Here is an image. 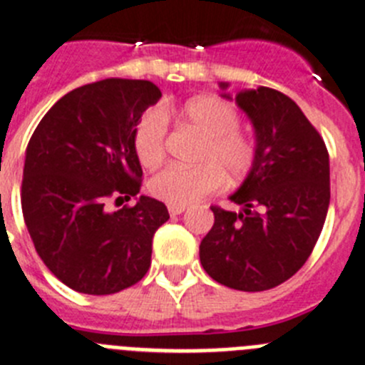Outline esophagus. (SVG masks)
<instances>
[{
    "label": "esophagus",
    "mask_w": 365,
    "mask_h": 365,
    "mask_svg": "<svg viewBox=\"0 0 365 365\" xmlns=\"http://www.w3.org/2000/svg\"><path fill=\"white\" fill-rule=\"evenodd\" d=\"M185 206H168V212L170 215L175 217V215H180V213H185Z\"/></svg>",
    "instance_id": "1"
}]
</instances>
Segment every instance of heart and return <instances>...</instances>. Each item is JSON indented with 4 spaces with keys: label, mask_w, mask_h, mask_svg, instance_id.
<instances>
[{
    "label": "heart",
    "mask_w": 365,
    "mask_h": 365,
    "mask_svg": "<svg viewBox=\"0 0 365 365\" xmlns=\"http://www.w3.org/2000/svg\"><path fill=\"white\" fill-rule=\"evenodd\" d=\"M168 110L145 113L133 133V148L145 168H155L165 159ZM180 123L205 135L192 168L168 166L150 179L148 190L155 199L170 206L195 205L222 186L224 175L240 180L255 166L257 146L248 133L239 130V113L230 103L212 96L193 98L182 106Z\"/></svg>",
    "instance_id": "1"
}]
</instances>
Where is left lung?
Instances as JSON below:
<instances>
[{"label": "left lung", "instance_id": "8db88e82", "mask_svg": "<svg viewBox=\"0 0 365 365\" xmlns=\"http://www.w3.org/2000/svg\"><path fill=\"white\" fill-rule=\"evenodd\" d=\"M228 88V83H220ZM228 98V93H222ZM255 128L257 160L230 199L212 206L213 228L199 246L205 272L239 292L286 282L312 255L329 208V153L293 99L267 86L235 96Z\"/></svg>", "mask_w": 365, "mask_h": 365}]
</instances>
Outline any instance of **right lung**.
I'll return each mask as SVG.
<instances>
[{
  "mask_svg": "<svg viewBox=\"0 0 365 365\" xmlns=\"http://www.w3.org/2000/svg\"><path fill=\"white\" fill-rule=\"evenodd\" d=\"M160 90L143 79H103L63 96L26 146L21 208L30 239L63 284L112 295L148 272L152 239L170 219L152 197H137L143 170L133 133ZM133 207L108 212L110 200Z\"/></svg>",
  "mask_w": 365,
  "mask_h": 365,
  "instance_id": "obj_1",
  "label": "right lung"
}]
</instances>
